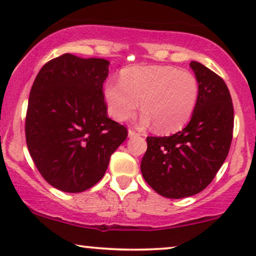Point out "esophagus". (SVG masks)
I'll list each match as a JSON object with an SVG mask.
<instances>
[{"label": "esophagus", "mask_w": 256, "mask_h": 256, "mask_svg": "<svg viewBox=\"0 0 256 256\" xmlns=\"http://www.w3.org/2000/svg\"><path fill=\"white\" fill-rule=\"evenodd\" d=\"M128 136L129 138H136V136H140V132H136L135 130H132V129H129Z\"/></svg>", "instance_id": "1"}]
</instances>
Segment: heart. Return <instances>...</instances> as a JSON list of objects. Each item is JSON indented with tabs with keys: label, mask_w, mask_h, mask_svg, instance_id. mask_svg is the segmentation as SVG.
I'll return each mask as SVG.
<instances>
[{
	"label": "heart",
	"mask_w": 256,
	"mask_h": 256,
	"mask_svg": "<svg viewBox=\"0 0 256 256\" xmlns=\"http://www.w3.org/2000/svg\"><path fill=\"white\" fill-rule=\"evenodd\" d=\"M199 84L194 73L174 66H134L121 72L118 84L107 82L104 98L108 114L124 122L141 101L143 126L160 132H177L190 121L198 102Z\"/></svg>",
	"instance_id": "heart-1"
}]
</instances>
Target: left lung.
I'll list each match as a JSON object with an SVG mask.
<instances>
[{
	"label": "left lung",
	"mask_w": 256,
	"mask_h": 256,
	"mask_svg": "<svg viewBox=\"0 0 256 256\" xmlns=\"http://www.w3.org/2000/svg\"><path fill=\"white\" fill-rule=\"evenodd\" d=\"M199 96L188 124L171 136H148L142 176L157 194L180 199L197 194L213 180L228 155L234 110L230 90L218 74L190 62Z\"/></svg>",
	"instance_id": "1"
}]
</instances>
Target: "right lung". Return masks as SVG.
I'll use <instances>...</instances> for the list:
<instances>
[{
    "label": "right lung",
    "mask_w": 256,
    "mask_h": 256,
    "mask_svg": "<svg viewBox=\"0 0 256 256\" xmlns=\"http://www.w3.org/2000/svg\"><path fill=\"white\" fill-rule=\"evenodd\" d=\"M108 65L102 58L65 54L48 62L31 87L28 149L44 180L60 191L76 194L96 185L128 136L107 115Z\"/></svg>",
    "instance_id": "right-lung-1"
}]
</instances>
